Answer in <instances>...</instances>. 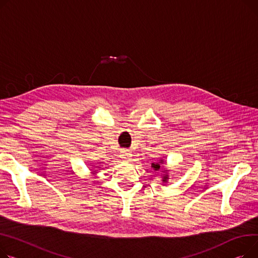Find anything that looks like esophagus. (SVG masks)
<instances>
[{
    "instance_id": "34e87169",
    "label": "esophagus",
    "mask_w": 258,
    "mask_h": 258,
    "mask_svg": "<svg viewBox=\"0 0 258 258\" xmlns=\"http://www.w3.org/2000/svg\"><path fill=\"white\" fill-rule=\"evenodd\" d=\"M129 156H130V153H129L128 150L123 149L122 151H120V157H122L123 159H128Z\"/></svg>"
}]
</instances>
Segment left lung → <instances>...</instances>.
Returning a JSON list of instances; mask_svg holds the SVG:
<instances>
[{"label": "left lung", "instance_id": "left-lung-1", "mask_svg": "<svg viewBox=\"0 0 258 258\" xmlns=\"http://www.w3.org/2000/svg\"><path fill=\"white\" fill-rule=\"evenodd\" d=\"M162 162H163V160L161 159L159 163H162ZM159 163H152V166H153V168H154V170H155V171H158V170H160V164H159ZM166 180H168V175H165V176L163 177V179H162L163 182H165Z\"/></svg>", "mask_w": 258, "mask_h": 258}]
</instances>
